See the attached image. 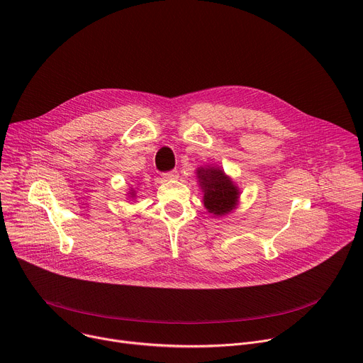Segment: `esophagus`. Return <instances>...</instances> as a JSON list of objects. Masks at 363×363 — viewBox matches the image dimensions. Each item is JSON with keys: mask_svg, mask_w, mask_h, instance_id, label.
Wrapping results in <instances>:
<instances>
[{"mask_svg": "<svg viewBox=\"0 0 363 363\" xmlns=\"http://www.w3.org/2000/svg\"><path fill=\"white\" fill-rule=\"evenodd\" d=\"M162 178H164V179H177V178H178V171L165 172V174H162Z\"/></svg>", "mask_w": 363, "mask_h": 363, "instance_id": "esophagus-1", "label": "esophagus"}]
</instances>
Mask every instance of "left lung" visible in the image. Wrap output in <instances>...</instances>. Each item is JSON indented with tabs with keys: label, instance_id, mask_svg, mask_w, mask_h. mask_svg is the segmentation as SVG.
I'll list each match as a JSON object with an SVG mask.
<instances>
[{
	"label": "left lung",
	"instance_id": "1",
	"mask_svg": "<svg viewBox=\"0 0 363 363\" xmlns=\"http://www.w3.org/2000/svg\"><path fill=\"white\" fill-rule=\"evenodd\" d=\"M196 178L203 192V206L208 213L223 217L235 208L240 189L221 168H198Z\"/></svg>",
	"mask_w": 363,
	"mask_h": 363
}]
</instances>
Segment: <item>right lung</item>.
<instances>
[{"label": "right lung", "instance_id": "obj_1", "mask_svg": "<svg viewBox=\"0 0 363 363\" xmlns=\"http://www.w3.org/2000/svg\"><path fill=\"white\" fill-rule=\"evenodd\" d=\"M130 196H135V191H132V192H130Z\"/></svg>", "mask_w": 363, "mask_h": 363}]
</instances>
